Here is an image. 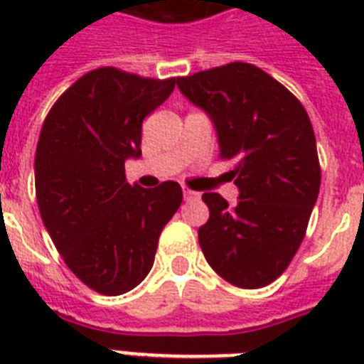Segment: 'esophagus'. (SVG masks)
I'll return each instance as SVG.
<instances>
[{
    "label": "esophagus",
    "mask_w": 364,
    "mask_h": 364,
    "mask_svg": "<svg viewBox=\"0 0 364 364\" xmlns=\"http://www.w3.org/2000/svg\"><path fill=\"white\" fill-rule=\"evenodd\" d=\"M183 196H185V200H196V198H200V193H196V191H191L188 187H183Z\"/></svg>",
    "instance_id": "esophagus-1"
}]
</instances>
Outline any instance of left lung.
Returning <instances> with one entry per match:
<instances>
[{
    "mask_svg": "<svg viewBox=\"0 0 364 364\" xmlns=\"http://www.w3.org/2000/svg\"><path fill=\"white\" fill-rule=\"evenodd\" d=\"M177 87L211 117L240 188L234 208L221 194L202 196L210 219L198 228L200 247L228 283L264 287L291 264L319 194L310 117L282 82L245 62L177 77Z\"/></svg>",
    "mask_w": 364,
    "mask_h": 364,
    "instance_id": "8db88e82",
    "label": "left lung"
}]
</instances>
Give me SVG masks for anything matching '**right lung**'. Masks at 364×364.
Listing matches in <instances>:
<instances>
[{
	"instance_id": "obj_1",
	"label": "right lung",
	"mask_w": 364,
	"mask_h": 364,
	"mask_svg": "<svg viewBox=\"0 0 364 364\" xmlns=\"http://www.w3.org/2000/svg\"><path fill=\"white\" fill-rule=\"evenodd\" d=\"M176 77L151 79L98 68L48 111L36 151L43 225L73 274L100 294L128 293L154 262L162 228L179 210V183L141 188L124 160L141 154L143 119L173 92Z\"/></svg>"
}]
</instances>
